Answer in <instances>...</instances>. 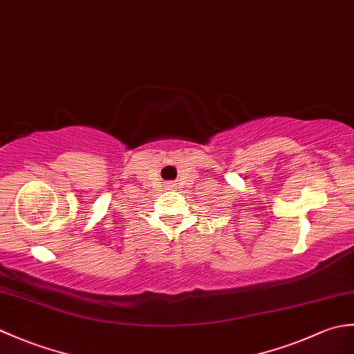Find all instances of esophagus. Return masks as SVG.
<instances>
[{
  "label": "esophagus",
  "instance_id": "1",
  "mask_svg": "<svg viewBox=\"0 0 354 354\" xmlns=\"http://www.w3.org/2000/svg\"><path fill=\"white\" fill-rule=\"evenodd\" d=\"M165 189H167V190H175V189H176V184L167 183V184H165Z\"/></svg>",
  "mask_w": 354,
  "mask_h": 354
}]
</instances>
